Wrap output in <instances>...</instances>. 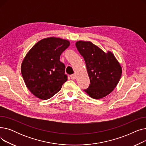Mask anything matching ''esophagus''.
Wrapping results in <instances>:
<instances>
[{
	"mask_svg": "<svg viewBox=\"0 0 146 146\" xmlns=\"http://www.w3.org/2000/svg\"><path fill=\"white\" fill-rule=\"evenodd\" d=\"M76 76L75 74H73L70 75V78H71V79H73V80L75 79H76Z\"/></svg>",
	"mask_w": 146,
	"mask_h": 146,
	"instance_id": "esophagus-1",
	"label": "esophagus"
}]
</instances>
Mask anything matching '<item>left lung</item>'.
Instances as JSON below:
<instances>
[{
    "label": "left lung",
    "mask_w": 146,
    "mask_h": 146,
    "mask_svg": "<svg viewBox=\"0 0 146 146\" xmlns=\"http://www.w3.org/2000/svg\"><path fill=\"white\" fill-rule=\"evenodd\" d=\"M76 48L85 61L90 84L84 90L92 98L110 94L121 78L122 68L113 54L105 53L90 41H77Z\"/></svg>",
    "instance_id": "1"
}]
</instances>
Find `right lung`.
Masks as SVG:
<instances>
[{"mask_svg": "<svg viewBox=\"0 0 146 146\" xmlns=\"http://www.w3.org/2000/svg\"><path fill=\"white\" fill-rule=\"evenodd\" d=\"M69 45L68 40L50 37L38 41L27 54L21 73L27 87L36 97L50 99L67 80L60 57Z\"/></svg>", "mask_w": 146, "mask_h": 146, "instance_id": "obj_1", "label": "right lung"}]
</instances>
